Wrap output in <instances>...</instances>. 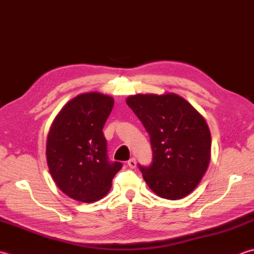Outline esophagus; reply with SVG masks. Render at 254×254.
<instances>
[{"label": "esophagus", "mask_w": 254, "mask_h": 254, "mask_svg": "<svg viewBox=\"0 0 254 254\" xmlns=\"http://www.w3.org/2000/svg\"><path fill=\"white\" fill-rule=\"evenodd\" d=\"M127 166L130 168H135L136 167V160L134 157L130 158V160L127 161Z\"/></svg>", "instance_id": "34e87169"}]
</instances>
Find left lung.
I'll return each instance as SVG.
<instances>
[{
    "instance_id": "left-lung-1",
    "label": "left lung",
    "mask_w": 254,
    "mask_h": 254,
    "mask_svg": "<svg viewBox=\"0 0 254 254\" xmlns=\"http://www.w3.org/2000/svg\"><path fill=\"white\" fill-rule=\"evenodd\" d=\"M127 103L150 134L152 164L148 167L138 164L144 181L165 199L187 196L210 162L211 135L206 120L175 93L135 94Z\"/></svg>"
}]
</instances>
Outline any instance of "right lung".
<instances>
[{"mask_svg":"<svg viewBox=\"0 0 254 254\" xmlns=\"http://www.w3.org/2000/svg\"><path fill=\"white\" fill-rule=\"evenodd\" d=\"M113 98L79 94L57 114L48 133L46 156L53 180L74 200L92 202L109 192L122 163L110 162L102 128Z\"/></svg>","mask_w":254,"mask_h":254,"instance_id":"1","label":"right lung"}]
</instances>
